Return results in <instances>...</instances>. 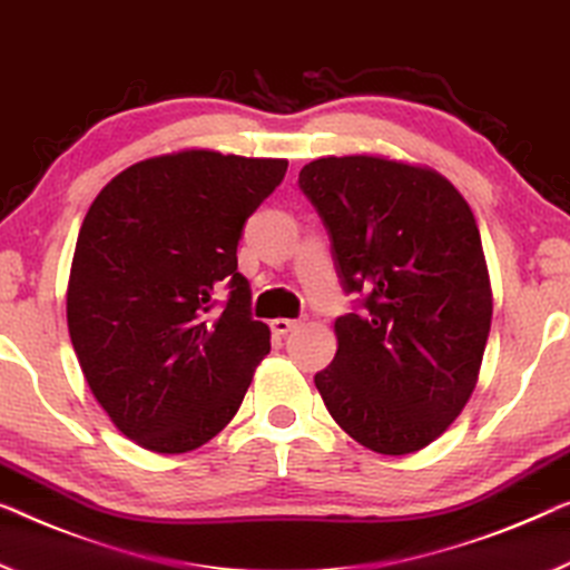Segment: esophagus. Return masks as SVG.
I'll list each match as a JSON object with an SVG mask.
<instances>
[{
    "label": "esophagus",
    "mask_w": 570,
    "mask_h": 570,
    "mask_svg": "<svg viewBox=\"0 0 570 570\" xmlns=\"http://www.w3.org/2000/svg\"><path fill=\"white\" fill-rule=\"evenodd\" d=\"M299 325V320H286V317H278L271 322V330H274V335H286L292 333V330Z\"/></svg>",
    "instance_id": "34e87169"
}]
</instances>
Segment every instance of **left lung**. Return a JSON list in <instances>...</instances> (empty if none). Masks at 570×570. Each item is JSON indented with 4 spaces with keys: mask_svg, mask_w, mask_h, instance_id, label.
<instances>
[{
    "mask_svg": "<svg viewBox=\"0 0 570 570\" xmlns=\"http://www.w3.org/2000/svg\"><path fill=\"white\" fill-rule=\"evenodd\" d=\"M347 294L337 353L314 376L355 443L406 455L443 435L469 402L491 330V284L475 217L428 166L327 156L299 171Z\"/></svg>",
    "mask_w": 570,
    "mask_h": 570,
    "instance_id": "8db88e82",
    "label": "left lung"
}]
</instances>
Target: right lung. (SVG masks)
<instances>
[{"mask_svg": "<svg viewBox=\"0 0 570 570\" xmlns=\"http://www.w3.org/2000/svg\"><path fill=\"white\" fill-rule=\"evenodd\" d=\"M288 160L178 150L97 194L76 240L66 320L83 379L115 428L153 453L209 443L271 351L237 271L243 225ZM219 283L232 288L214 312Z\"/></svg>", "mask_w": 570, "mask_h": 570, "instance_id": "add662e5", "label": "right lung"}]
</instances>
